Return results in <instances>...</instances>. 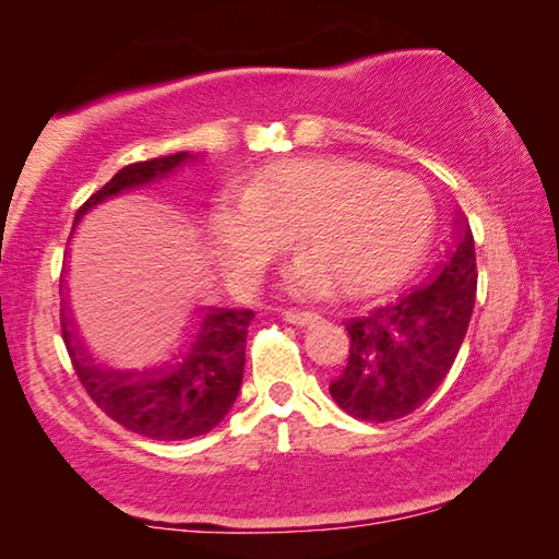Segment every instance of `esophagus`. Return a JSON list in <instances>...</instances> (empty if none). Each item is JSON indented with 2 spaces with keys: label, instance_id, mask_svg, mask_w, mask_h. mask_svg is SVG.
<instances>
[{
  "label": "esophagus",
  "instance_id": "obj_1",
  "mask_svg": "<svg viewBox=\"0 0 559 559\" xmlns=\"http://www.w3.org/2000/svg\"><path fill=\"white\" fill-rule=\"evenodd\" d=\"M283 320H286V323H290V325L306 328V325H316L320 316L310 313V310H283Z\"/></svg>",
  "mask_w": 559,
  "mask_h": 559
}]
</instances>
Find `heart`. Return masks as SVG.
<instances>
[{
	"mask_svg": "<svg viewBox=\"0 0 559 559\" xmlns=\"http://www.w3.org/2000/svg\"><path fill=\"white\" fill-rule=\"evenodd\" d=\"M433 200L406 173L345 157L286 159L263 169L246 187L229 185L214 197L210 231L231 273L257 278L290 246L300 259L288 288L323 296L337 283L345 296L365 298L394 286L433 231Z\"/></svg>",
	"mask_w": 559,
	"mask_h": 559,
	"instance_id": "heart-1",
	"label": "heart"
}]
</instances>
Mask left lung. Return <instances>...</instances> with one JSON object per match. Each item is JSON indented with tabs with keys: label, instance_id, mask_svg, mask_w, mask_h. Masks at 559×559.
<instances>
[{
	"label": "left lung",
	"instance_id": "1",
	"mask_svg": "<svg viewBox=\"0 0 559 559\" xmlns=\"http://www.w3.org/2000/svg\"><path fill=\"white\" fill-rule=\"evenodd\" d=\"M476 246L459 214L456 241L431 278L400 300L349 318L347 367L330 382L335 404L362 421L412 414L447 380L476 302Z\"/></svg>",
	"mask_w": 559,
	"mask_h": 559
}]
</instances>
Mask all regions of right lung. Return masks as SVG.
<instances>
[{
    "label": "right lung",
    "mask_w": 559,
    "mask_h": 559,
    "mask_svg": "<svg viewBox=\"0 0 559 559\" xmlns=\"http://www.w3.org/2000/svg\"><path fill=\"white\" fill-rule=\"evenodd\" d=\"M194 159L192 153H175L122 167L75 212V224L110 197L155 185ZM251 320L253 310L246 308H204L173 357L143 372L100 370L93 365L69 328L63 306L61 335L83 390L112 421L155 441H182L212 431L236 402Z\"/></svg>",
    "instance_id": "right-lung-1"
}]
</instances>
